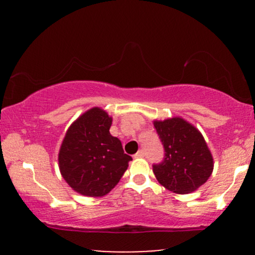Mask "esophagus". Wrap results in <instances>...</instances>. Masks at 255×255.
I'll use <instances>...</instances> for the list:
<instances>
[{
  "label": "esophagus",
  "instance_id": "34e87169",
  "mask_svg": "<svg viewBox=\"0 0 255 255\" xmlns=\"http://www.w3.org/2000/svg\"><path fill=\"white\" fill-rule=\"evenodd\" d=\"M144 156H145V152L142 151V149H140V151H138L134 154V158H144Z\"/></svg>",
  "mask_w": 255,
  "mask_h": 255
}]
</instances>
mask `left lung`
<instances>
[{
  "label": "left lung",
  "instance_id": "1",
  "mask_svg": "<svg viewBox=\"0 0 255 255\" xmlns=\"http://www.w3.org/2000/svg\"><path fill=\"white\" fill-rule=\"evenodd\" d=\"M165 148L162 162L153 173L166 189L176 194L197 190L214 169V159L203 135L181 117L153 122Z\"/></svg>",
  "mask_w": 255,
  "mask_h": 255
}]
</instances>
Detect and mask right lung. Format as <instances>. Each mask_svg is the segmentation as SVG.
Masks as SVG:
<instances>
[{"label":"right lung","mask_w":255,"mask_h":255,"mask_svg":"<svg viewBox=\"0 0 255 255\" xmlns=\"http://www.w3.org/2000/svg\"><path fill=\"white\" fill-rule=\"evenodd\" d=\"M113 118L101 108L82 114L66 132L59 169L69 187L89 197L107 195L120 182L128 161L122 142L110 134Z\"/></svg>","instance_id":"right-lung-1"}]
</instances>
